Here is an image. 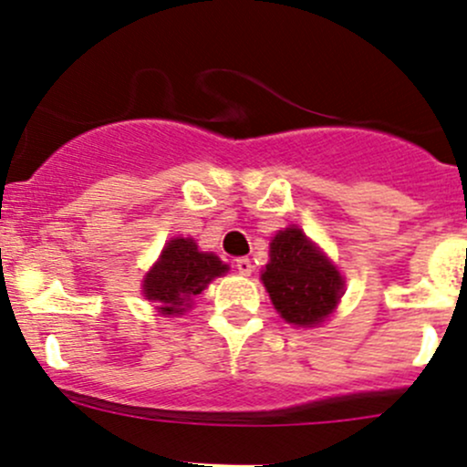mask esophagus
Instances as JSON below:
<instances>
[{
	"label": "esophagus",
	"mask_w": 467,
	"mask_h": 467,
	"mask_svg": "<svg viewBox=\"0 0 467 467\" xmlns=\"http://www.w3.org/2000/svg\"><path fill=\"white\" fill-rule=\"evenodd\" d=\"M234 266H237V273L239 275H250V273H253V262H250L248 257H239L237 262H234Z\"/></svg>",
	"instance_id": "esophagus-1"
}]
</instances>
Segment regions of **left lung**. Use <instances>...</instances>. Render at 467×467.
I'll return each instance as SVG.
<instances>
[{"label":"left lung","instance_id":"obj_1","mask_svg":"<svg viewBox=\"0 0 467 467\" xmlns=\"http://www.w3.org/2000/svg\"><path fill=\"white\" fill-rule=\"evenodd\" d=\"M262 282L279 316L299 327L320 324L336 308L345 286L336 266L299 228L275 234Z\"/></svg>","mask_w":467,"mask_h":467}]
</instances>
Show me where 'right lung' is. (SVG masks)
Instances as JSON below:
<instances>
[{"instance_id":"right-lung-1","label":"right lung","mask_w":467,"mask_h":467,"mask_svg":"<svg viewBox=\"0 0 467 467\" xmlns=\"http://www.w3.org/2000/svg\"><path fill=\"white\" fill-rule=\"evenodd\" d=\"M228 271L213 253H199L194 239H171L161 253L156 266L147 273L143 293L161 304V313L176 316L190 308L194 296L208 288L214 277Z\"/></svg>"}]
</instances>
